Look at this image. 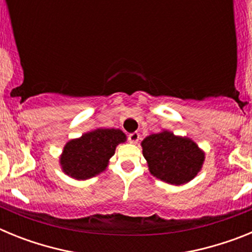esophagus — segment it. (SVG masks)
Listing matches in <instances>:
<instances>
[{"instance_id":"esophagus-1","label":"esophagus","mask_w":252,"mask_h":252,"mask_svg":"<svg viewBox=\"0 0 252 252\" xmlns=\"http://www.w3.org/2000/svg\"><path fill=\"white\" fill-rule=\"evenodd\" d=\"M128 140H130L131 144H136L140 140V133L139 132H132L128 135Z\"/></svg>"}]
</instances>
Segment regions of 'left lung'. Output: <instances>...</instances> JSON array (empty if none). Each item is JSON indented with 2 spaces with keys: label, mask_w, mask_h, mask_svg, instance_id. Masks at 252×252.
I'll return each mask as SVG.
<instances>
[{
  "label": "left lung",
  "mask_w": 252,
  "mask_h": 252,
  "mask_svg": "<svg viewBox=\"0 0 252 252\" xmlns=\"http://www.w3.org/2000/svg\"><path fill=\"white\" fill-rule=\"evenodd\" d=\"M141 146L151 174L169 184L180 186L192 180L204 161V153L195 142L170 131L153 133Z\"/></svg>",
  "instance_id": "obj_1"
}]
</instances>
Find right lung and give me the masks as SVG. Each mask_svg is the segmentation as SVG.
<instances>
[{"mask_svg": "<svg viewBox=\"0 0 252 252\" xmlns=\"http://www.w3.org/2000/svg\"><path fill=\"white\" fill-rule=\"evenodd\" d=\"M126 141V135L117 128H97L70 140L64 146L60 165L65 174L75 179H88L99 174L108 165L116 146Z\"/></svg>", "mask_w": 252, "mask_h": 252, "instance_id": "obj_1", "label": "right lung"}]
</instances>
